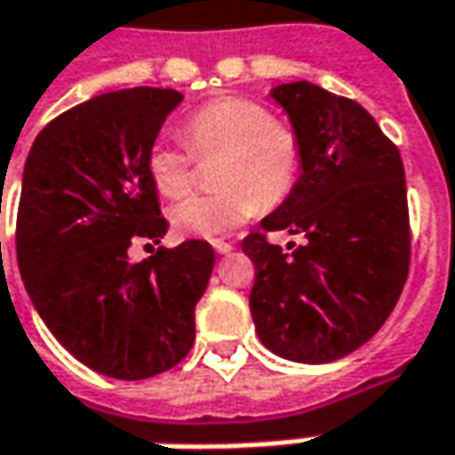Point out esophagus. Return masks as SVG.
Wrapping results in <instances>:
<instances>
[{
    "mask_svg": "<svg viewBox=\"0 0 455 455\" xmlns=\"http://www.w3.org/2000/svg\"><path fill=\"white\" fill-rule=\"evenodd\" d=\"M212 248H215V252H220V255H228V252H233V243L215 240V243H212Z\"/></svg>",
    "mask_w": 455,
    "mask_h": 455,
    "instance_id": "34e87169",
    "label": "esophagus"
}]
</instances>
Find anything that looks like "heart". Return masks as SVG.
Wrapping results in <instances>:
<instances>
[{
  "label": "heart",
  "instance_id": "b5f03b06",
  "mask_svg": "<svg viewBox=\"0 0 455 455\" xmlns=\"http://www.w3.org/2000/svg\"><path fill=\"white\" fill-rule=\"evenodd\" d=\"M195 155H220L212 195H192L167 210L182 237L215 240L275 207L295 190L303 170V145L291 124L248 97H218L197 107L182 124ZM192 152L172 137H157L148 149V175L164 197L190 190Z\"/></svg>",
  "mask_w": 455,
  "mask_h": 455
}]
</instances>
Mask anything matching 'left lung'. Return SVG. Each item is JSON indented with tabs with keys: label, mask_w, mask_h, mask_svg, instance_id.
Here are the masks:
<instances>
[{
	"label": "left lung",
	"mask_w": 455,
	"mask_h": 455,
	"mask_svg": "<svg viewBox=\"0 0 455 455\" xmlns=\"http://www.w3.org/2000/svg\"><path fill=\"white\" fill-rule=\"evenodd\" d=\"M303 145L295 190L263 218V230L306 236L289 249L250 233L255 265L250 313L260 343L295 363H331L368 343L401 298L411 228L401 152L348 97L310 82L277 84Z\"/></svg>",
	"instance_id": "1"
}]
</instances>
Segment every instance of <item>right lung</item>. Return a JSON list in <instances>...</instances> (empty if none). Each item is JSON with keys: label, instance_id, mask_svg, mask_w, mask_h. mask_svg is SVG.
I'll list each match as a JSON object with an SVG mask.
<instances>
[{"label": "right lung", "instance_id": "obj_1", "mask_svg": "<svg viewBox=\"0 0 455 455\" xmlns=\"http://www.w3.org/2000/svg\"><path fill=\"white\" fill-rule=\"evenodd\" d=\"M182 94L132 87L67 109L24 164L17 263L52 335L79 363L120 380L178 365L195 343V306L215 265L205 240L130 264L135 239L167 233L148 149ZM155 250V248H152Z\"/></svg>", "mask_w": 455, "mask_h": 455}]
</instances>
